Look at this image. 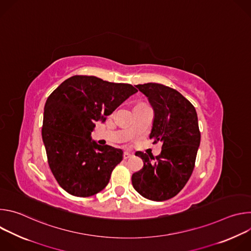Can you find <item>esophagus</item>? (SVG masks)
Returning <instances> with one entry per match:
<instances>
[{"instance_id":"1","label":"esophagus","mask_w":251,"mask_h":251,"mask_svg":"<svg viewBox=\"0 0 251 251\" xmlns=\"http://www.w3.org/2000/svg\"><path fill=\"white\" fill-rule=\"evenodd\" d=\"M131 157H132V155H131L130 153L124 152V154H123V159H124V160H127V159H129V158H131Z\"/></svg>"}]
</instances>
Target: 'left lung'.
Wrapping results in <instances>:
<instances>
[{"mask_svg": "<svg viewBox=\"0 0 251 251\" xmlns=\"http://www.w3.org/2000/svg\"><path fill=\"white\" fill-rule=\"evenodd\" d=\"M154 109L150 139L162 142L159 156L141 157L144 166L132 175L134 189L148 200L163 201L182 191L195 168L201 143L198 115L194 105L180 92L159 83L138 84Z\"/></svg>", "mask_w": 251, "mask_h": 251, "instance_id": "1", "label": "left lung"}]
</instances>
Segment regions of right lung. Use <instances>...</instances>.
Wrapping results in <instances>:
<instances>
[{"label": "right lung", "instance_id": "add662e5", "mask_svg": "<svg viewBox=\"0 0 251 251\" xmlns=\"http://www.w3.org/2000/svg\"><path fill=\"white\" fill-rule=\"evenodd\" d=\"M138 90L131 84L75 75L49 96L42 129L49 166L68 194L87 198L109 183L122 150L91 141L96 122H105L117 107Z\"/></svg>", "mask_w": 251, "mask_h": 251}]
</instances>
